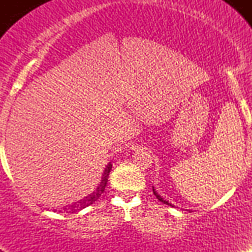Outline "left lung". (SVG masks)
I'll use <instances>...</instances> for the list:
<instances>
[{"instance_id": "1", "label": "left lung", "mask_w": 252, "mask_h": 252, "mask_svg": "<svg viewBox=\"0 0 252 252\" xmlns=\"http://www.w3.org/2000/svg\"><path fill=\"white\" fill-rule=\"evenodd\" d=\"M153 193H154V194H155V195H156V198H158V200H160V201H161V202H163V204H167V205H170V204H169V202H168V201H166V200H163V199H162V198H161V196H160V195H158V193H156V192H155V189H154V187H153ZM170 206H172V205H170Z\"/></svg>"}]
</instances>
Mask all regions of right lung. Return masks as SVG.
I'll return each mask as SVG.
<instances>
[{"instance_id": "add662e5", "label": "right lung", "mask_w": 252, "mask_h": 252, "mask_svg": "<svg viewBox=\"0 0 252 252\" xmlns=\"http://www.w3.org/2000/svg\"><path fill=\"white\" fill-rule=\"evenodd\" d=\"M111 167H112L111 164H109V166L105 168V170H104V174H103V178H102V182H100L99 186L97 187L96 192H94V193H92V194H90L89 198H88V196H86V199H84V200L80 201L78 205H73V206L68 207L67 210H66V209H63V210H66V212H72V213H73V212H76V211H79V210H82V209H85V207H88V206H90V205H91V204H94V202L96 201L97 199L99 198L100 195H102V193L104 192V189H105L106 184H108L109 173H110V170H111Z\"/></svg>"}]
</instances>
